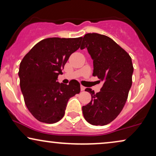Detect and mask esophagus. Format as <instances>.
Here are the masks:
<instances>
[{"label": "esophagus", "instance_id": "obj_1", "mask_svg": "<svg viewBox=\"0 0 156 156\" xmlns=\"http://www.w3.org/2000/svg\"><path fill=\"white\" fill-rule=\"evenodd\" d=\"M85 87L84 86H82V85H81V91H84L85 90Z\"/></svg>", "mask_w": 156, "mask_h": 156}]
</instances>
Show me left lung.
Returning a JSON list of instances; mask_svg holds the SVG:
<instances>
[{
    "instance_id": "obj_1",
    "label": "left lung",
    "mask_w": 156,
    "mask_h": 156,
    "mask_svg": "<svg viewBox=\"0 0 156 156\" xmlns=\"http://www.w3.org/2000/svg\"><path fill=\"white\" fill-rule=\"evenodd\" d=\"M87 48L93 60V75L103 86L97 94L87 88L91 100L82 106L87 122L104 126L114 121L122 111L132 85L133 67L129 55L107 36L87 33L80 49Z\"/></svg>"
}]
</instances>
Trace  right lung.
Instances as JSON below:
<instances>
[{
	"label": "right lung",
	"mask_w": 156,
	"mask_h": 156,
	"mask_svg": "<svg viewBox=\"0 0 156 156\" xmlns=\"http://www.w3.org/2000/svg\"><path fill=\"white\" fill-rule=\"evenodd\" d=\"M82 37H50L41 40L20 64L18 76L25 103L38 121H59L65 115L70 98L80 92L77 81L69 84L57 82L59 74L72 53L80 48Z\"/></svg>",
	"instance_id": "1"
}]
</instances>
